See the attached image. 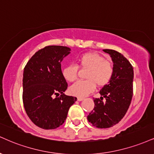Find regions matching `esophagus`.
<instances>
[{"label":"esophagus","instance_id":"obj_1","mask_svg":"<svg viewBox=\"0 0 154 154\" xmlns=\"http://www.w3.org/2000/svg\"><path fill=\"white\" fill-rule=\"evenodd\" d=\"M84 100V97H77V101H82Z\"/></svg>","mask_w":154,"mask_h":154}]
</instances>
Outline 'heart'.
I'll return each instance as SVG.
<instances>
[{
    "label": "heart",
    "mask_w": 154,
    "mask_h": 154,
    "mask_svg": "<svg viewBox=\"0 0 154 154\" xmlns=\"http://www.w3.org/2000/svg\"><path fill=\"white\" fill-rule=\"evenodd\" d=\"M78 65L88 69L85 78L72 85L69 89L72 95L85 97L95 90L96 85L100 88L108 85L114 75L113 64L101 55L96 53H85L77 59ZM78 66L69 64L62 69V76L66 81L72 82L77 78Z\"/></svg>",
    "instance_id": "obj_1"
}]
</instances>
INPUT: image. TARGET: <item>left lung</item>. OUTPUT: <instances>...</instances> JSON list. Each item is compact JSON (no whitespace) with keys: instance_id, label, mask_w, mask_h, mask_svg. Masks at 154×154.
Returning <instances> with one entry per match:
<instances>
[{"instance_id":"8db88e82","label":"left lung","mask_w":154,"mask_h":154,"mask_svg":"<svg viewBox=\"0 0 154 154\" xmlns=\"http://www.w3.org/2000/svg\"><path fill=\"white\" fill-rule=\"evenodd\" d=\"M113 62L114 75L101 89L100 98H95V107L88 120L98 128H107L119 123L130 106L133 97V68L123 54L112 49H103ZM105 98L104 101L103 99Z\"/></svg>"}]
</instances>
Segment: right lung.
<instances>
[{
	"mask_svg": "<svg viewBox=\"0 0 154 154\" xmlns=\"http://www.w3.org/2000/svg\"><path fill=\"white\" fill-rule=\"evenodd\" d=\"M70 53L69 47L47 46L38 50L25 66L23 103L27 116L41 128L55 129L64 123L77 97L64 95L67 82L61 62Z\"/></svg>",
	"mask_w": 154,
	"mask_h": 154,
	"instance_id": "obj_1",
	"label": "right lung"
}]
</instances>
